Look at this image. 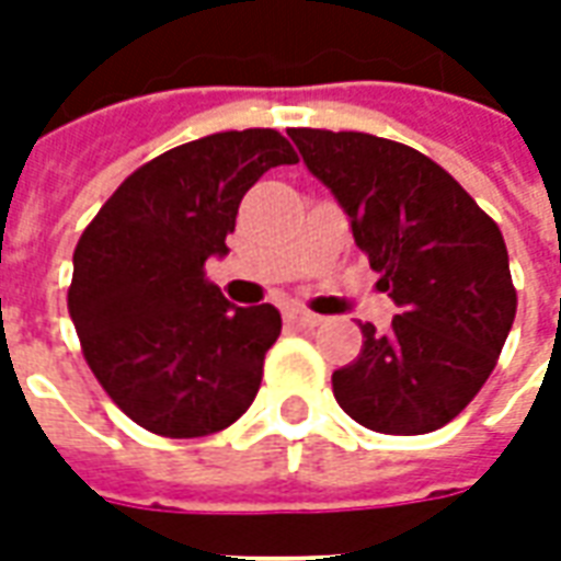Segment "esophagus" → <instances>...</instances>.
<instances>
[{
	"label": "esophagus",
	"instance_id": "obj_1",
	"mask_svg": "<svg viewBox=\"0 0 561 561\" xmlns=\"http://www.w3.org/2000/svg\"><path fill=\"white\" fill-rule=\"evenodd\" d=\"M285 321L294 324V328L312 330L321 324V316H316V312H306V309H288V312H285Z\"/></svg>",
	"mask_w": 561,
	"mask_h": 561
}]
</instances>
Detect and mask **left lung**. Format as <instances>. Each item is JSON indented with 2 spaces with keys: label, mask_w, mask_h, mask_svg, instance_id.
Listing matches in <instances>:
<instances>
[{
  "label": "left lung",
  "mask_w": 561,
  "mask_h": 561,
  "mask_svg": "<svg viewBox=\"0 0 561 561\" xmlns=\"http://www.w3.org/2000/svg\"><path fill=\"white\" fill-rule=\"evenodd\" d=\"M288 138L348 213L378 288L400 306L385 333L360 324L364 348L333 373V397L366 430L433 433L474 400L514 324L502 231L445 168L405 144L324 128H291Z\"/></svg>",
  "instance_id": "left-lung-1"
}]
</instances>
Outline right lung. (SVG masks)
Wrapping results in <instances>:
<instances>
[{
  "mask_svg": "<svg viewBox=\"0 0 561 561\" xmlns=\"http://www.w3.org/2000/svg\"><path fill=\"white\" fill-rule=\"evenodd\" d=\"M297 152L273 128L161 152L107 197L75 249L68 312L87 364L131 421L168 438L231 426L252 405L276 306H233L207 279L240 201Z\"/></svg>",
  "mask_w": 561,
  "mask_h": 561,
  "instance_id": "obj_1",
  "label": "right lung"
}]
</instances>
